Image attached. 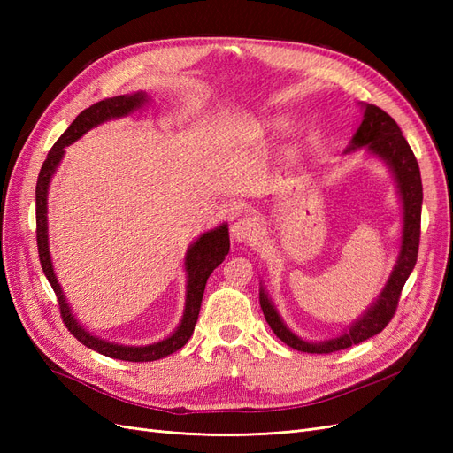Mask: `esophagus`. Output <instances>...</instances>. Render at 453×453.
<instances>
[{"label": "esophagus", "mask_w": 453, "mask_h": 453, "mask_svg": "<svg viewBox=\"0 0 453 453\" xmlns=\"http://www.w3.org/2000/svg\"><path fill=\"white\" fill-rule=\"evenodd\" d=\"M260 230V223L255 215H242L230 226V234L236 242H250Z\"/></svg>", "instance_id": "34e87169"}]
</instances>
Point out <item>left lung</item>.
Listing matches in <instances>:
<instances>
[{"label":"left lung","instance_id":"obj_1","mask_svg":"<svg viewBox=\"0 0 453 453\" xmlns=\"http://www.w3.org/2000/svg\"><path fill=\"white\" fill-rule=\"evenodd\" d=\"M365 117L361 127L355 132L349 147L346 153L355 149L366 147L370 155H376L383 162L388 164L389 170L395 175L396 188L403 200V243L401 253L396 258V265L391 272V276L380 293L376 303L370 306L361 318L355 321L349 331L338 338L325 340V342H306L298 338L295 333H291L287 325L281 321L278 310L273 308L272 300L266 296L265 289L260 287V308L266 318V323L281 342L287 346L304 351V353H333L351 348L355 344L372 338L374 334L381 333L388 326L391 318L399 306L401 291L412 273L416 260H418V250H419V228H421V202H423V187H421V175L418 160L410 149L408 142L399 128V125L383 111V109L365 104Z\"/></svg>","mask_w":453,"mask_h":453}]
</instances>
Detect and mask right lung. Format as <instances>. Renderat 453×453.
Masks as SVG:
<instances>
[{"instance_id":"obj_1","label":"right lung","mask_w":453,"mask_h":453,"mask_svg":"<svg viewBox=\"0 0 453 453\" xmlns=\"http://www.w3.org/2000/svg\"><path fill=\"white\" fill-rule=\"evenodd\" d=\"M145 102H147V94L135 92V94L115 96V98L96 102L94 105L85 109L83 113H79L77 119L60 135L58 142L54 143L52 149L49 150L47 160L43 162V166H41V172L37 177V187H35V225H37L39 260H41V268H43L45 276L52 287V291L57 293L64 325L67 326V331H70L81 344H85L87 348L105 355V357L119 359V361H132V363H147V361H157V359L166 357V355L181 349L188 342V338L193 336L195 325L198 321L200 306H202L205 283H208L210 273L223 263L230 250L228 226L221 225L210 232H203V234L188 248L185 257V270H187L185 311H183L180 326L175 328V333L150 346H122V344H113V342L102 340L85 331V328L81 326L79 321L75 319V315L72 313L70 304H67V300L60 289V283L57 280V273H54V268L50 263L49 234H47V195H49V183L64 157V147L72 145L81 138V135L87 134L90 128L102 125L105 120L130 115L132 111H135V109H140Z\"/></svg>"}]
</instances>
